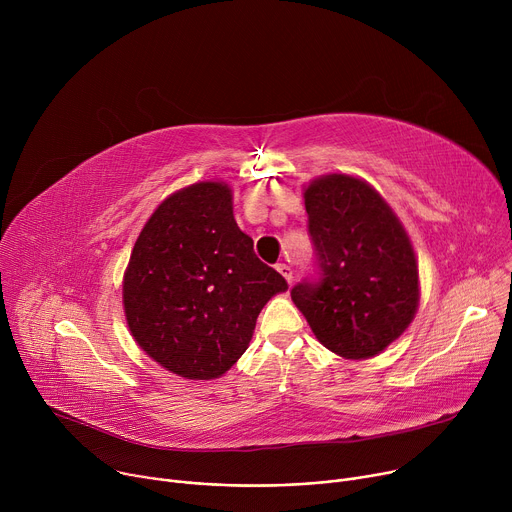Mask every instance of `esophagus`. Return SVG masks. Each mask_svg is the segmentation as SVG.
I'll return each mask as SVG.
<instances>
[{
  "label": "esophagus",
  "mask_w": 512,
  "mask_h": 512,
  "mask_svg": "<svg viewBox=\"0 0 512 512\" xmlns=\"http://www.w3.org/2000/svg\"><path fill=\"white\" fill-rule=\"evenodd\" d=\"M275 269L285 277V281L291 285V281H294V273H291V269H289V265H285V263H277L275 265Z\"/></svg>",
  "instance_id": "1"
}]
</instances>
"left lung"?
<instances>
[{
	"mask_svg": "<svg viewBox=\"0 0 512 512\" xmlns=\"http://www.w3.org/2000/svg\"><path fill=\"white\" fill-rule=\"evenodd\" d=\"M318 277L291 289L316 338L364 360L383 352L419 306V271L393 208L364 180L328 174L304 190Z\"/></svg>",
	"mask_w": 512,
	"mask_h": 512,
	"instance_id": "8db88e82",
	"label": "left lung"
}]
</instances>
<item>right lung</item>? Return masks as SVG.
Returning <instances> with one entry per match:
<instances>
[{
	"instance_id": "1",
	"label": "right lung",
	"mask_w": 512,
	"mask_h": 512,
	"mask_svg": "<svg viewBox=\"0 0 512 512\" xmlns=\"http://www.w3.org/2000/svg\"><path fill=\"white\" fill-rule=\"evenodd\" d=\"M285 279L253 251L225 182L168 196L141 229L123 275L131 336L178 377L225 375L247 350L263 306Z\"/></svg>"
}]
</instances>
